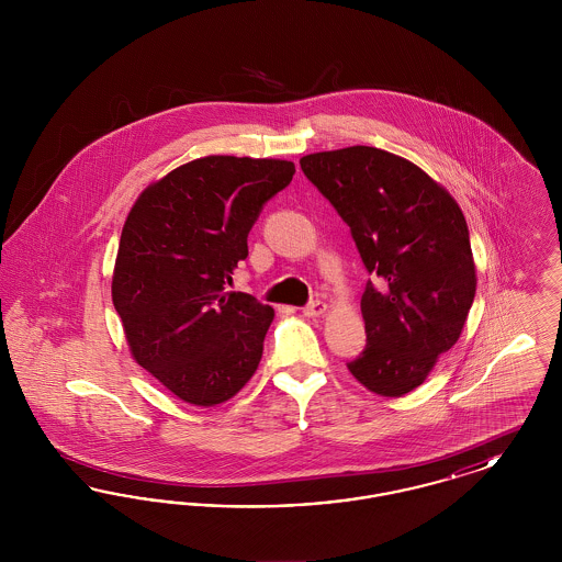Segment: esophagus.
<instances>
[{
    "instance_id": "obj_1",
    "label": "esophagus",
    "mask_w": 562,
    "mask_h": 562,
    "mask_svg": "<svg viewBox=\"0 0 562 562\" xmlns=\"http://www.w3.org/2000/svg\"><path fill=\"white\" fill-rule=\"evenodd\" d=\"M326 310H328V305L324 303V301H312V303H307L305 307H303V314L307 316V318H321L326 314Z\"/></svg>"
}]
</instances>
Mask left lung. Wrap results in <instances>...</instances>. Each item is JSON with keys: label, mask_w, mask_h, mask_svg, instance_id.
Returning a JSON list of instances; mask_svg holds the SVG:
<instances>
[{"label": "left lung", "mask_w": 562, "mask_h": 562, "mask_svg": "<svg viewBox=\"0 0 562 562\" xmlns=\"http://www.w3.org/2000/svg\"><path fill=\"white\" fill-rule=\"evenodd\" d=\"M303 175L349 225L369 280L367 348L349 362L367 390L401 398L457 344L476 294L465 216L419 166L353 145L303 156Z\"/></svg>", "instance_id": "8db88e82"}]
</instances>
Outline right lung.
<instances>
[{"label": "right lung", "instance_id": "right-lung-1", "mask_svg": "<svg viewBox=\"0 0 562 562\" xmlns=\"http://www.w3.org/2000/svg\"><path fill=\"white\" fill-rule=\"evenodd\" d=\"M289 160L206 156L145 189L126 216L111 280L134 360L177 398L214 406L255 374L273 310L225 293Z\"/></svg>", "mask_w": 562, "mask_h": 562}]
</instances>
